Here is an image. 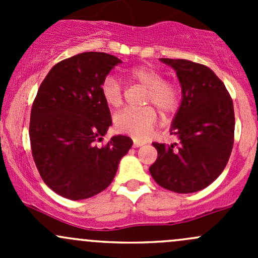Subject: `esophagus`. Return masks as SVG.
<instances>
[{
    "instance_id": "34e87169",
    "label": "esophagus",
    "mask_w": 258,
    "mask_h": 258,
    "mask_svg": "<svg viewBox=\"0 0 258 258\" xmlns=\"http://www.w3.org/2000/svg\"><path fill=\"white\" fill-rule=\"evenodd\" d=\"M145 144L144 142H141V141H139V140H134V147H141V146H144Z\"/></svg>"
}]
</instances>
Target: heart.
Instances as JSON below:
<instances>
[{"label": "heart", "mask_w": 258, "mask_h": 258, "mask_svg": "<svg viewBox=\"0 0 258 258\" xmlns=\"http://www.w3.org/2000/svg\"><path fill=\"white\" fill-rule=\"evenodd\" d=\"M127 77L147 87L146 103H152L163 116H170L177 111L181 92L172 82L163 80L157 70L150 66H136L126 71ZM101 93L111 107H118L123 101L122 86L117 77L108 75L101 85ZM158 113L151 106L142 108L127 107L114 117V126L119 132L131 135L135 139H145L155 127Z\"/></svg>", "instance_id": "obj_1"}]
</instances>
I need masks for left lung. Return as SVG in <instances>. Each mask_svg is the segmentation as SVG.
<instances>
[{"instance_id": "left-lung-1", "label": "left lung", "mask_w": 258, "mask_h": 258, "mask_svg": "<svg viewBox=\"0 0 258 258\" xmlns=\"http://www.w3.org/2000/svg\"><path fill=\"white\" fill-rule=\"evenodd\" d=\"M177 74L182 101L171 126L178 141L153 146L158 156L150 173L161 187L191 194L212 183L225 170L233 147V102L223 82L205 64L161 58Z\"/></svg>"}]
</instances>
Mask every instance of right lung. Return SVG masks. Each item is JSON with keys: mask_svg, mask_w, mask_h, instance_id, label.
<instances>
[{"mask_svg": "<svg viewBox=\"0 0 258 258\" xmlns=\"http://www.w3.org/2000/svg\"><path fill=\"white\" fill-rule=\"evenodd\" d=\"M121 62L105 52H83L54 64L38 88L31 150L43 182L64 199L85 200L107 188L134 144L118 135L96 145L112 124L101 85Z\"/></svg>", "mask_w": 258, "mask_h": 258, "instance_id": "1", "label": "right lung"}]
</instances>
